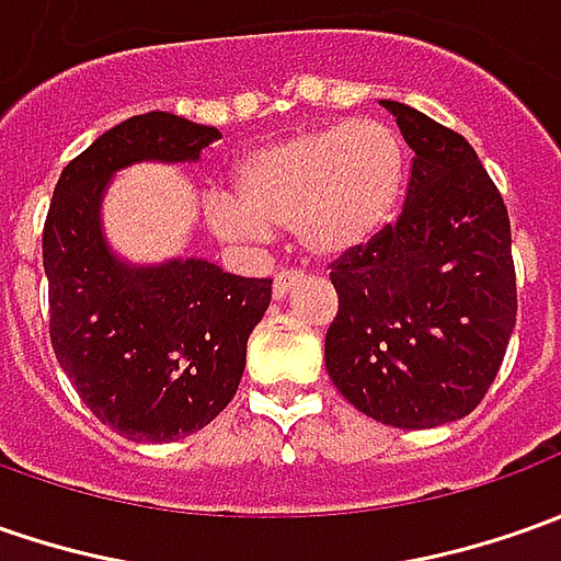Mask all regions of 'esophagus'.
Here are the masks:
<instances>
[{"label": "esophagus", "instance_id": "1", "mask_svg": "<svg viewBox=\"0 0 561 561\" xmlns=\"http://www.w3.org/2000/svg\"><path fill=\"white\" fill-rule=\"evenodd\" d=\"M300 282V273H295V270H285V273H279L276 279H273V298L282 300L291 295V288Z\"/></svg>", "mask_w": 561, "mask_h": 561}]
</instances>
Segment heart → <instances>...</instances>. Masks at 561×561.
Masks as SVG:
<instances>
[{"instance_id":"obj_1","label":"heart","mask_w":561,"mask_h":561,"mask_svg":"<svg viewBox=\"0 0 561 561\" xmlns=\"http://www.w3.org/2000/svg\"><path fill=\"white\" fill-rule=\"evenodd\" d=\"M403 146L378 121L300 129L244 154L236 198L210 195L207 226L229 244H254L291 229L313 261H344L391 229L403 202Z\"/></svg>"}]
</instances>
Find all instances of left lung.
I'll return each instance as SVG.
<instances>
[{
	"instance_id": "8db88e82",
	"label": "left lung",
	"mask_w": 561,
	"mask_h": 561,
	"mask_svg": "<svg viewBox=\"0 0 561 561\" xmlns=\"http://www.w3.org/2000/svg\"><path fill=\"white\" fill-rule=\"evenodd\" d=\"M381 107L413 148V176L397 226L335 263L325 369L381 425L437 428L481 403L515 329L510 217L459 133Z\"/></svg>"
}]
</instances>
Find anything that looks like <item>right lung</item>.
Returning a JSON list of instances; mask_svg holds the SVG:
<instances>
[{
    "mask_svg": "<svg viewBox=\"0 0 561 561\" xmlns=\"http://www.w3.org/2000/svg\"><path fill=\"white\" fill-rule=\"evenodd\" d=\"M217 126L151 111L111 126L55 185L43 229L55 357L92 413L136 444L202 432L239 391L273 282L202 257L133 263L107 242L111 180L133 164H195Z\"/></svg>",
    "mask_w": 561,
    "mask_h": 561,
    "instance_id": "right-lung-1",
    "label": "right lung"
}]
</instances>
